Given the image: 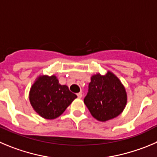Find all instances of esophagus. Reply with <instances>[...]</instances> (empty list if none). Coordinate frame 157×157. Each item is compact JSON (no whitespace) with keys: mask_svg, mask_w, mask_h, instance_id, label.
<instances>
[{"mask_svg":"<svg viewBox=\"0 0 157 157\" xmlns=\"http://www.w3.org/2000/svg\"><path fill=\"white\" fill-rule=\"evenodd\" d=\"M77 98H82V92H80V93H78V94H77Z\"/></svg>","mask_w":157,"mask_h":157,"instance_id":"1","label":"esophagus"}]
</instances>
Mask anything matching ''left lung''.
<instances>
[{"label":"left lung","mask_w":157,"mask_h":157,"mask_svg":"<svg viewBox=\"0 0 157 157\" xmlns=\"http://www.w3.org/2000/svg\"><path fill=\"white\" fill-rule=\"evenodd\" d=\"M83 101L94 118L105 121L123 112L127 94L118 77L108 71L105 76L99 74L92 76Z\"/></svg>","instance_id":"left-lung-1"}]
</instances>
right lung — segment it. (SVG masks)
I'll list each match as a JSON object with an SVG mask.
<instances>
[{
	"instance_id": "1",
	"label": "right lung",
	"mask_w": 157,
	"mask_h": 157,
	"mask_svg": "<svg viewBox=\"0 0 157 157\" xmlns=\"http://www.w3.org/2000/svg\"><path fill=\"white\" fill-rule=\"evenodd\" d=\"M77 98L68 87L60 85L56 76H40L32 85L29 100L41 117L54 119L64 112Z\"/></svg>"
}]
</instances>
